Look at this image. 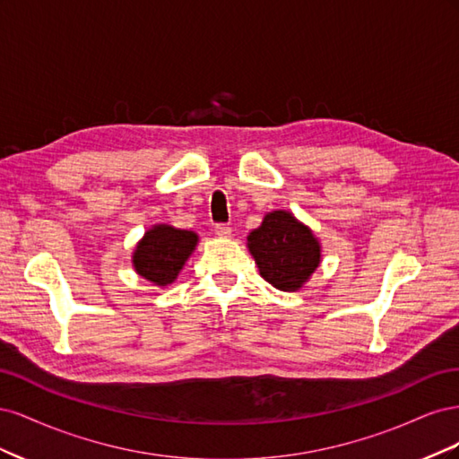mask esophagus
<instances>
[{
	"label": "esophagus",
	"instance_id": "1",
	"mask_svg": "<svg viewBox=\"0 0 459 459\" xmlns=\"http://www.w3.org/2000/svg\"><path fill=\"white\" fill-rule=\"evenodd\" d=\"M214 231L220 235V238H230V235H231L230 224H216V226H214Z\"/></svg>",
	"mask_w": 459,
	"mask_h": 459
}]
</instances>
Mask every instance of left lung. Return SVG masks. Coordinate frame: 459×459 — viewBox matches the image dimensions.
I'll use <instances>...</instances> for the list:
<instances>
[{"instance_id": "obj_1", "label": "left lung", "mask_w": 459, "mask_h": 459, "mask_svg": "<svg viewBox=\"0 0 459 459\" xmlns=\"http://www.w3.org/2000/svg\"><path fill=\"white\" fill-rule=\"evenodd\" d=\"M247 239L260 275L280 290L300 289L319 264V245L312 231L289 212L266 214Z\"/></svg>"}]
</instances>
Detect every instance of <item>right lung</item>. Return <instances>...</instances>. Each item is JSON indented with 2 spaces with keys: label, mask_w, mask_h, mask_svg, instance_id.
Returning a JSON list of instances; mask_svg holds the SVG:
<instances>
[{
  "label": "right lung",
  "mask_w": 459,
  "mask_h": 459,
  "mask_svg": "<svg viewBox=\"0 0 459 459\" xmlns=\"http://www.w3.org/2000/svg\"><path fill=\"white\" fill-rule=\"evenodd\" d=\"M197 245V235L172 226H155L145 233L134 253L135 272L157 285H169Z\"/></svg>",
  "instance_id": "1"
}]
</instances>
